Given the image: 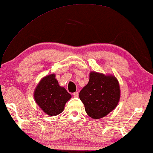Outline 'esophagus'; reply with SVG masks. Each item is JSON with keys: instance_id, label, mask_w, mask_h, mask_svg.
Returning <instances> with one entry per match:
<instances>
[{"instance_id": "1", "label": "esophagus", "mask_w": 153, "mask_h": 153, "mask_svg": "<svg viewBox=\"0 0 153 153\" xmlns=\"http://www.w3.org/2000/svg\"><path fill=\"white\" fill-rule=\"evenodd\" d=\"M73 95H74V97H78L79 94H78V93H77V92H76V93H74V94H73Z\"/></svg>"}]
</instances>
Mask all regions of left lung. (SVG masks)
Instances as JSON below:
<instances>
[{"mask_svg":"<svg viewBox=\"0 0 153 153\" xmlns=\"http://www.w3.org/2000/svg\"><path fill=\"white\" fill-rule=\"evenodd\" d=\"M79 97L90 117L102 118L114 110L119 102V82L114 75L91 71L88 83L79 92Z\"/></svg>","mask_w":153,"mask_h":153,"instance_id":"obj_1","label":"left lung"}]
</instances>
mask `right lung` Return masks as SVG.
I'll list each match as a JSON object with an SVG mask.
<instances>
[{"instance_id":"right-lung-1","label":"right lung","mask_w":153,"mask_h":153,"mask_svg":"<svg viewBox=\"0 0 153 153\" xmlns=\"http://www.w3.org/2000/svg\"><path fill=\"white\" fill-rule=\"evenodd\" d=\"M71 95L60 86L54 74L41 79L34 91V99L39 107L48 116H54L64 110Z\"/></svg>"}]
</instances>
